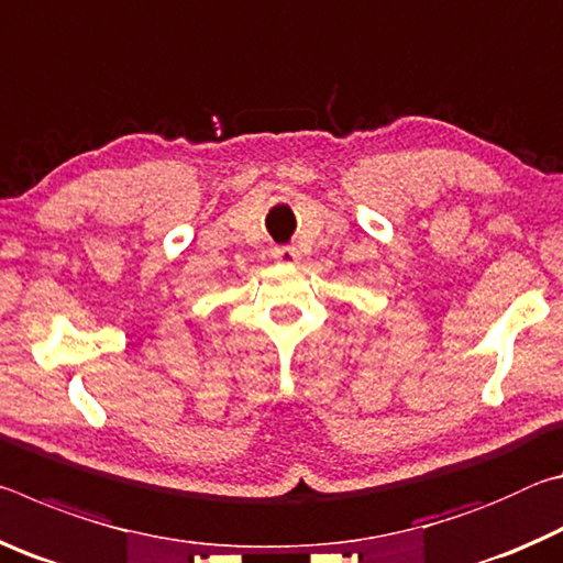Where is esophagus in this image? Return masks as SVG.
Returning <instances> with one entry per match:
<instances>
[{"mask_svg": "<svg viewBox=\"0 0 563 563\" xmlns=\"http://www.w3.org/2000/svg\"><path fill=\"white\" fill-rule=\"evenodd\" d=\"M273 258L278 263H298L300 255L292 245H280V247H273Z\"/></svg>", "mask_w": 563, "mask_h": 563, "instance_id": "obj_1", "label": "esophagus"}]
</instances>
